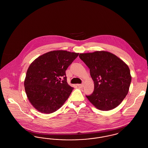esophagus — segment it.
I'll list each match as a JSON object with an SVG mask.
<instances>
[{
    "instance_id": "1",
    "label": "esophagus",
    "mask_w": 148,
    "mask_h": 148,
    "mask_svg": "<svg viewBox=\"0 0 148 148\" xmlns=\"http://www.w3.org/2000/svg\"><path fill=\"white\" fill-rule=\"evenodd\" d=\"M77 86L79 87V88H83L84 86V84H77Z\"/></svg>"
}]
</instances>
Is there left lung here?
<instances>
[{"mask_svg":"<svg viewBox=\"0 0 148 148\" xmlns=\"http://www.w3.org/2000/svg\"><path fill=\"white\" fill-rule=\"evenodd\" d=\"M79 58L90 69L94 89L86 95L97 109L108 111L122 102L132 81L130 69L121 59L106 51L82 53Z\"/></svg>","mask_w":148,"mask_h":148,"instance_id":"left-lung-1","label":"left lung"}]
</instances>
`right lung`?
Listing matches in <instances>:
<instances>
[{
    "label": "right lung",
    "mask_w": 148,
    "mask_h": 148,
    "mask_svg": "<svg viewBox=\"0 0 148 148\" xmlns=\"http://www.w3.org/2000/svg\"><path fill=\"white\" fill-rule=\"evenodd\" d=\"M78 55L65 50L51 51L30 65L24 88L29 101L38 111L55 112L69 98L74 88L66 82L65 71Z\"/></svg>",
    "instance_id": "1"
}]
</instances>
